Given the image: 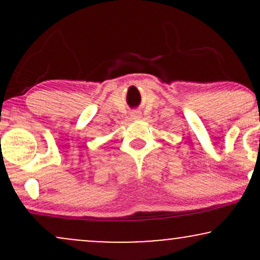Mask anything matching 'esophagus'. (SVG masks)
<instances>
[{
	"mask_svg": "<svg viewBox=\"0 0 260 260\" xmlns=\"http://www.w3.org/2000/svg\"><path fill=\"white\" fill-rule=\"evenodd\" d=\"M131 117H132L133 120H138V118H140V112L133 111L132 113H131Z\"/></svg>",
	"mask_w": 260,
	"mask_h": 260,
	"instance_id": "obj_1",
	"label": "esophagus"
}]
</instances>
